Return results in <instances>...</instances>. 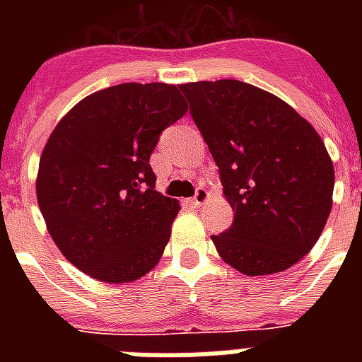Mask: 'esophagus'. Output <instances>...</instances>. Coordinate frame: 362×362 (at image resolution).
Wrapping results in <instances>:
<instances>
[{
	"mask_svg": "<svg viewBox=\"0 0 362 362\" xmlns=\"http://www.w3.org/2000/svg\"><path fill=\"white\" fill-rule=\"evenodd\" d=\"M206 199H209V192H206V187L199 186L197 189H195V195H193L189 201H192L193 206H201V204H203Z\"/></svg>",
	"mask_w": 362,
	"mask_h": 362,
	"instance_id": "obj_1",
	"label": "esophagus"
}]
</instances>
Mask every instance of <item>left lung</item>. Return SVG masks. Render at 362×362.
<instances>
[{
	"instance_id": "obj_1",
	"label": "left lung",
	"mask_w": 362,
	"mask_h": 362,
	"mask_svg": "<svg viewBox=\"0 0 362 362\" xmlns=\"http://www.w3.org/2000/svg\"><path fill=\"white\" fill-rule=\"evenodd\" d=\"M180 90L220 169L233 226L212 235L246 276L287 270L314 247L332 209L334 167L317 131L286 101L240 81Z\"/></svg>"
}]
</instances>
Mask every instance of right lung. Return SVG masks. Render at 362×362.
I'll return each instance as SVG.
<instances>
[{
	"mask_svg": "<svg viewBox=\"0 0 362 362\" xmlns=\"http://www.w3.org/2000/svg\"><path fill=\"white\" fill-rule=\"evenodd\" d=\"M180 86L118 84L76 103L48 136L37 203L65 259L99 281L125 284L158 264L180 210L156 192L150 156L187 107Z\"/></svg>",
	"mask_w": 362,
	"mask_h": 362,
	"instance_id": "right-lung-1",
	"label": "right lung"
}]
</instances>
